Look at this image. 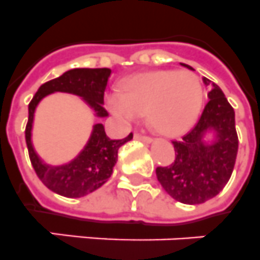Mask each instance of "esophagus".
<instances>
[{
    "mask_svg": "<svg viewBox=\"0 0 260 260\" xmlns=\"http://www.w3.org/2000/svg\"><path fill=\"white\" fill-rule=\"evenodd\" d=\"M134 139L135 140L144 141V143H152V139H150L149 136H143V135H139V134H135Z\"/></svg>",
    "mask_w": 260,
    "mask_h": 260,
    "instance_id": "obj_1",
    "label": "esophagus"
}]
</instances>
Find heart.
Wrapping results in <instances>:
<instances>
[{
  "mask_svg": "<svg viewBox=\"0 0 260 260\" xmlns=\"http://www.w3.org/2000/svg\"><path fill=\"white\" fill-rule=\"evenodd\" d=\"M205 88L190 71L161 70L135 75L120 91L106 95V106L123 125L135 124L147 111L157 131L168 136L184 134L197 120Z\"/></svg>",
  "mask_w": 260,
  "mask_h": 260,
  "instance_id": "obj_1",
  "label": "heart"
}]
</instances>
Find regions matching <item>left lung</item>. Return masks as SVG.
Wrapping results in <instances>:
<instances>
[{
  "instance_id": "8db88e82",
  "label": "left lung",
  "mask_w": 260,
  "mask_h": 260,
  "mask_svg": "<svg viewBox=\"0 0 260 260\" xmlns=\"http://www.w3.org/2000/svg\"><path fill=\"white\" fill-rule=\"evenodd\" d=\"M184 67L193 70L185 63ZM209 87V103L198 123L182 139L172 141L176 158L168 167L156 168V176L164 190L178 202L204 204L215 197L228 184L238 153L235 113L222 89L204 78ZM214 133L211 142L204 140Z\"/></svg>"
}]
</instances>
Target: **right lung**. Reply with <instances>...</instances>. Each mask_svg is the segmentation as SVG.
Wrapping results in <instances>:
<instances>
[{
	"instance_id": "right-lung-1",
	"label": "right lung",
	"mask_w": 260,
	"mask_h": 260,
	"mask_svg": "<svg viewBox=\"0 0 260 260\" xmlns=\"http://www.w3.org/2000/svg\"><path fill=\"white\" fill-rule=\"evenodd\" d=\"M111 75L110 69H73L49 80L39 87L29 104V120L26 124L25 137L30 161L39 180L54 193L69 198H79L92 193L111 177L117 161V150L126 141L132 140L129 134L120 140H111L106 135L103 124H95L88 141L79 154L62 165L43 162L32 147L31 129L34 112L39 102L50 93L67 92L82 98L96 117H107L104 110V91Z\"/></svg>"
}]
</instances>
